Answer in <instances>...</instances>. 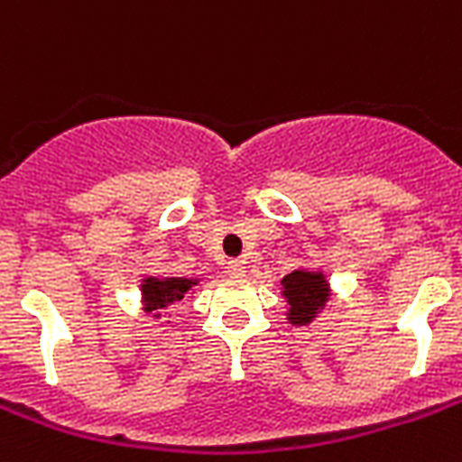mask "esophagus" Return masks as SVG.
<instances>
[{
	"mask_svg": "<svg viewBox=\"0 0 462 462\" xmlns=\"http://www.w3.org/2000/svg\"><path fill=\"white\" fill-rule=\"evenodd\" d=\"M227 273H230L232 278H242V275L246 273L245 263H242V261H227Z\"/></svg>",
	"mask_w": 462,
	"mask_h": 462,
	"instance_id": "1",
	"label": "esophagus"
}]
</instances>
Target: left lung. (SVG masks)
<instances>
[{
	"label": "left lung",
	"mask_w": 462,
	"mask_h": 462,
	"mask_svg": "<svg viewBox=\"0 0 462 462\" xmlns=\"http://www.w3.org/2000/svg\"><path fill=\"white\" fill-rule=\"evenodd\" d=\"M282 297L288 302V321L292 326H309L326 309L330 285L323 271L297 268L281 281Z\"/></svg>",
	"instance_id": "obj_1"
}]
</instances>
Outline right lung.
I'll return each mask as SVG.
<instances>
[{
  "mask_svg": "<svg viewBox=\"0 0 462 462\" xmlns=\"http://www.w3.org/2000/svg\"><path fill=\"white\" fill-rule=\"evenodd\" d=\"M199 285V278H177V275H146L141 281V302L143 311L160 319V311L170 304L181 302Z\"/></svg>",
  "mask_w": 462,
  "mask_h": 462,
  "instance_id": "right-lung-1",
  "label": "right lung"
}]
</instances>
